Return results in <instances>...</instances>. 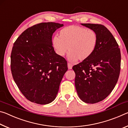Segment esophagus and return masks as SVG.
<instances>
[{"mask_svg":"<svg viewBox=\"0 0 128 128\" xmlns=\"http://www.w3.org/2000/svg\"><path fill=\"white\" fill-rule=\"evenodd\" d=\"M72 66H73L72 64L70 63H68V68L69 69H72Z\"/></svg>","mask_w":128,"mask_h":128,"instance_id":"esophagus-1","label":"esophagus"}]
</instances>
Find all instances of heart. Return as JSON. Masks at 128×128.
Returning <instances> with one entry per match:
<instances>
[{
  "mask_svg": "<svg viewBox=\"0 0 128 128\" xmlns=\"http://www.w3.org/2000/svg\"><path fill=\"white\" fill-rule=\"evenodd\" d=\"M52 46L59 56L68 51V59L75 62L88 59L96 50L98 36L94 31L77 25H71L60 30L59 37L52 39Z\"/></svg>",
  "mask_w": 128,
  "mask_h": 128,
  "instance_id": "obj_1",
  "label": "heart"
}]
</instances>
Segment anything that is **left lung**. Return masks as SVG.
<instances>
[{
  "label": "left lung",
  "mask_w": 128,
  "mask_h": 128,
  "mask_svg": "<svg viewBox=\"0 0 128 128\" xmlns=\"http://www.w3.org/2000/svg\"><path fill=\"white\" fill-rule=\"evenodd\" d=\"M81 25L96 33L98 44L88 59L73 66L76 73L75 86L82 101L94 104L107 97L118 82L120 71V50L114 36L104 26Z\"/></svg>",
  "instance_id": "left-lung-1"
}]
</instances>
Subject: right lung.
<instances>
[{"label":"right lung","instance_id":"add662e5","mask_svg":"<svg viewBox=\"0 0 128 128\" xmlns=\"http://www.w3.org/2000/svg\"><path fill=\"white\" fill-rule=\"evenodd\" d=\"M63 24L40 23L28 28L14 44L10 68L17 86L32 102L47 104L55 100L67 70V62L55 52L52 36Z\"/></svg>","mask_w":128,"mask_h":128}]
</instances>
